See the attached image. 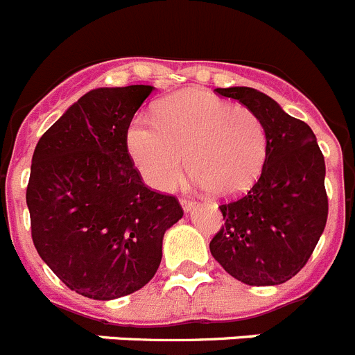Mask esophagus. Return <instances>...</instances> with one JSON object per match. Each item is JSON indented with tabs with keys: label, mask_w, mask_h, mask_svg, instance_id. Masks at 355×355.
Instances as JSON below:
<instances>
[{
	"label": "esophagus",
	"mask_w": 355,
	"mask_h": 355,
	"mask_svg": "<svg viewBox=\"0 0 355 355\" xmlns=\"http://www.w3.org/2000/svg\"><path fill=\"white\" fill-rule=\"evenodd\" d=\"M181 207L184 209V213H191V209L195 207V202L190 199H181Z\"/></svg>",
	"instance_id": "1"
}]
</instances>
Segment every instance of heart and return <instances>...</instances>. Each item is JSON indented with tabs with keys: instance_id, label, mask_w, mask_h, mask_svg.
<instances>
[{
	"instance_id": "1",
	"label": "heart",
	"mask_w": 355,
	"mask_h": 355,
	"mask_svg": "<svg viewBox=\"0 0 355 355\" xmlns=\"http://www.w3.org/2000/svg\"><path fill=\"white\" fill-rule=\"evenodd\" d=\"M126 146L146 183L168 191L188 167L195 183L218 197L248 190L264 168L268 130L259 114L204 91H180L162 100L155 121L137 116Z\"/></svg>"
}]
</instances>
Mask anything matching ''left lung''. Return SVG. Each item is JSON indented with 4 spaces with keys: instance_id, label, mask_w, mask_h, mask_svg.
<instances>
[{
    "instance_id": "1",
    "label": "left lung",
    "mask_w": 355,
    "mask_h": 355,
    "mask_svg": "<svg viewBox=\"0 0 355 355\" xmlns=\"http://www.w3.org/2000/svg\"><path fill=\"white\" fill-rule=\"evenodd\" d=\"M216 93L259 114L268 156L248 193L220 206L225 227L209 243L211 255L246 285L285 284L304 268L326 227L324 155L310 126L262 91L232 86Z\"/></svg>"
}]
</instances>
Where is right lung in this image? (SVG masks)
I'll return each mask as SVG.
<instances>
[{"label": "right lung", "instance_id": "right-lung-1", "mask_svg": "<svg viewBox=\"0 0 355 355\" xmlns=\"http://www.w3.org/2000/svg\"><path fill=\"white\" fill-rule=\"evenodd\" d=\"M153 86L96 87L38 141L26 204L35 248L77 294L110 301L155 276L164 234L183 216L133 167L126 132Z\"/></svg>", "mask_w": 355, "mask_h": 355}]
</instances>
